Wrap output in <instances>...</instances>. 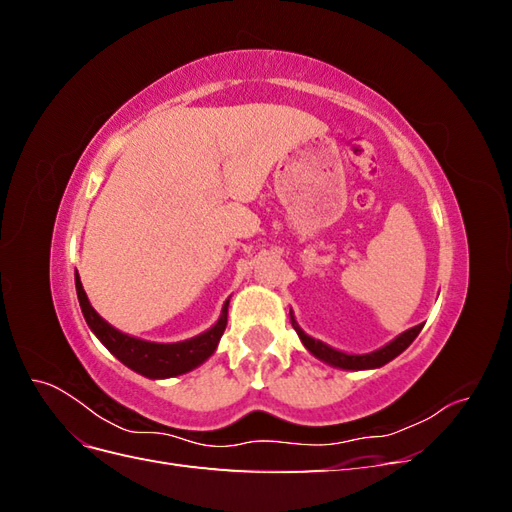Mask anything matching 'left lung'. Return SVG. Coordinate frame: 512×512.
Instances as JSON below:
<instances>
[{
	"mask_svg": "<svg viewBox=\"0 0 512 512\" xmlns=\"http://www.w3.org/2000/svg\"><path fill=\"white\" fill-rule=\"evenodd\" d=\"M290 320H292V327H294V331H297V335H299V339L303 342V346L312 352L316 359H320V361H324V363H329V365H333V367H339V369H352V371H359V369H376V367H382V365H386L389 361H393L395 356H399L401 352H404L414 339H416V335L421 333V329H423V324H416V327H412V329H408V331H404L401 335H397L393 342H389L386 346H382L380 350H374V352H369V354H346V352H339V350H335V348H331V346H327V344H322L320 339H314V337H309L299 324H297V320H294V316H292V312H290Z\"/></svg>",
	"mask_w": 512,
	"mask_h": 512,
	"instance_id": "8db88e82",
	"label": "left lung"
}]
</instances>
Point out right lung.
Here are the masks:
<instances>
[{
    "label": "right lung",
    "mask_w": 512,
    "mask_h": 512,
    "mask_svg": "<svg viewBox=\"0 0 512 512\" xmlns=\"http://www.w3.org/2000/svg\"><path fill=\"white\" fill-rule=\"evenodd\" d=\"M74 284H76V294H79V303L89 329L96 333V337L108 348V352L115 354L123 365L151 380L181 376L185 371H192L200 363H205L215 352V348H218L220 337L228 322V301H226L218 322H215L209 331L177 344L145 342V339H138L117 331L96 312L94 307H91L87 294L83 290L79 273H74Z\"/></svg>",
    "instance_id": "1"
}]
</instances>
